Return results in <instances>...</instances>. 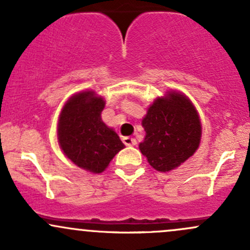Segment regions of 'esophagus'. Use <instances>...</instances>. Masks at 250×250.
I'll use <instances>...</instances> for the list:
<instances>
[{
	"mask_svg": "<svg viewBox=\"0 0 250 250\" xmlns=\"http://www.w3.org/2000/svg\"><path fill=\"white\" fill-rule=\"evenodd\" d=\"M123 142L126 146H135L137 144V141L135 138H131V137H124L123 138Z\"/></svg>",
	"mask_w": 250,
	"mask_h": 250,
	"instance_id": "esophagus-1",
	"label": "esophagus"
}]
</instances>
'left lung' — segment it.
<instances>
[{"label": "left lung", "mask_w": 250, "mask_h": 250, "mask_svg": "<svg viewBox=\"0 0 250 250\" xmlns=\"http://www.w3.org/2000/svg\"><path fill=\"white\" fill-rule=\"evenodd\" d=\"M146 137L139 150L158 171H170L198 150L201 123L192 101L178 90L156 98L142 119Z\"/></svg>", "instance_id": "obj_1"}]
</instances>
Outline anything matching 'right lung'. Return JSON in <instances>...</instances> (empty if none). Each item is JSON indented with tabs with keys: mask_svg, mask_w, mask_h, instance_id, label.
Returning a JSON list of instances; mask_svg holds the SVG:
<instances>
[{
	"mask_svg": "<svg viewBox=\"0 0 250 250\" xmlns=\"http://www.w3.org/2000/svg\"><path fill=\"white\" fill-rule=\"evenodd\" d=\"M106 101L94 90H81L68 99L58 117L62 151L77 167L100 174L125 146L101 119Z\"/></svg>",
	"mask_w": 250,
	"mask_h": 250,
	"instance_id": "obj_1",
	"label": "right lung"
}]
</instances>
